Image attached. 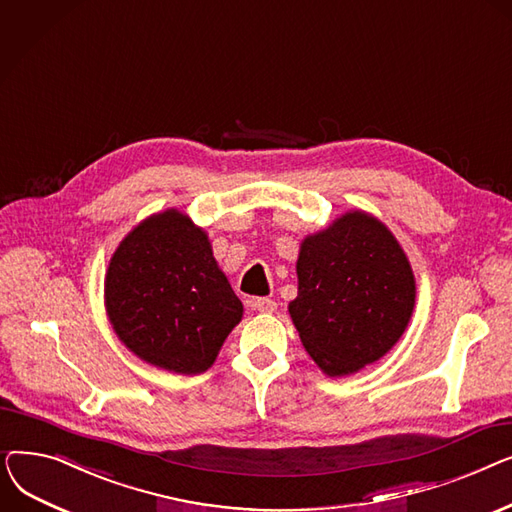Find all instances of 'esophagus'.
Listing matches in <instances>:
<instances>
[{
    "label": "esophagus",
    "mask_w": 512,
    "mask_h": 512,
    "mask_svg": "<svg viewBox=\"0 0 512 512\" xmlns=\"http://www.w3.org/2000/svg\"><path fill=\"white\" fill-rule=\"evenodd\" d=\"M251 307H253L255 311H261V313H274V311H276V303H274L272 299H267V297L253 299V301H251Z\"/></svg>",
    "instance_id": "esophagus-1"
}]
</instances>
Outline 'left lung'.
<instances>
[{"label":"left lung","instance_id":"left-lung-1","mask_svg":"<svg viewBox=\"0 0 512 512\" xmlns=\"http://www.w3.org/2000/svg\"><path fill=\"white\" fill-rule=\"evenodd\" d=\"M299 297L288 305L303 346L328 375L378 361L409 326L415 278L390 230L361 211L307 236Z\"/></svg>","mask_w":512,"mask_h":512}]
</instances>
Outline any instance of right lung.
Listing matches in <instances>:
<instances>
[{"mask_svg": "<svg viewBox=\"0 0 512 512\" xmlns=\"http://www.w3.org/2000/svg\"><path fill=\"white\" fill-rule=\"evenodd\" d=\"M105 305L134 355L184 375L211 367L242 317L205 232L174 209L120 242L107 267Z\"/></svg>", "mask_w": 512, "mask_h": 512, "instance_id": "right-lung-1", "label": "right lung"}]
</instances>
